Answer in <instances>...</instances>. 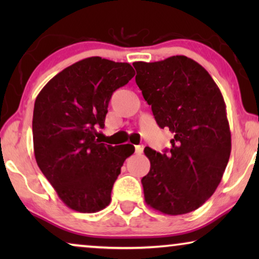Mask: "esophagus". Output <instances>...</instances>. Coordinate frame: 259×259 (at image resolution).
I'll return each instance as SVG.
<instances>
[{
    "label": "esophagus",
    "instance_id": "1",
    "mask_svg": "<svg viewBox=\"0 0 259 259\" xmlns=\"http://www.w3.org/2000/svg\"><path fill=\"white\" fill-rule=\"evenodd\" d=\"M143 151H144L143 145H138V146H136V153L137 154H141V153H143Z\"/></svg>",
    "mask_w": 259,
    "mask_h": 259
}]
</instances>
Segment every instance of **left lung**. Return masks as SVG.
I'll use <instances>...</instances> for the list:
<instances>
[{"label": "left lung", "instance_id": "8db88e82", "mask_svg": "<svg viewBox=\"0 0 259 259\" xmlns=\"http://www.w3.org/2000/svg\"><path fill=\"white\" fill-rule=\"evenodd\" d=\"M136 82L160 128L175 134L164 153L150 147V172L141 179L145 201L165 214H185L214 193L231 153L225 102L207 70L176 55L134 62Z\"/></svg>", "mask_w": 259, "mask_h": 259}]
</instances>
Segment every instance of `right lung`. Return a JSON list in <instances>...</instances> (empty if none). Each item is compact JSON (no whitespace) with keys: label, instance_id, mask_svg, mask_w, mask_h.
I'll use <instances>...</instances> for the list:
<instances>
[{"label":"right lung","instance_id":"add662e5","mask_svg":"<svg viewBox=\"0 0 259 259\" xmlns=\"http://www.w3.org/2000/svg\"><path fill=\"white\" fill-rule=\"evenodd\" d=\"M130 63L99 56L67 67L38 93L34 105L36 162L69 208L93 213L111 203V192L130 144L111 146L97 139L112 94L134 76Z\"/></svg>","mask_w":259,"mask_h":259}]
</instances>
